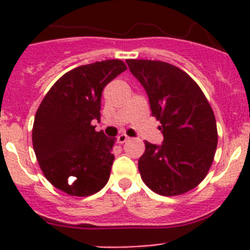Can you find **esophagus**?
I'll return each mask as SVG.
<instances>
[{
    "mask_svg": "<svg viewBox=\"0 0 250 250\" xmlns=\"http://www.w3.org/2000/svg\"><path fill=\"white\" fill-rule=\"evenodd\" d=\"M116 140H118L119 144H124V143H126V141L129 140V136H127L126 134H120V135L118 136V139H116Z\"/></svg>",
    "mask_w": 250,
    "mask_h": 250,
    "instance_id": "esophagus-1",
    "label": "esophagus"
}]
</instances>
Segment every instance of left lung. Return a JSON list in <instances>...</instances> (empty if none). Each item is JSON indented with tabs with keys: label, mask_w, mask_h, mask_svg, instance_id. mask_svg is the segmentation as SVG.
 I'll return each instance as SVG.
<instances>
[{
	"label": "left lung",
	"mask_w": 250,
	"mask_h": 250,
	"mask_svg": "<svg viewBox=\"0 0 250 250\" xmlns=\"http://www.w3.org/2000/svg\"><path fill=\"white\" fill-rule=\"evenodd\" d=\"M160 121L163 144L145 141L139 159L143 182L160 195H180L199 185L213 163L218 144L216 121L198 83L174 65L126 60Z\"/></svg>",
	"instance_id": "left-lung-1"
}]
</instances>
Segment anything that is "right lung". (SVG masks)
Returning a JSON list of instances; mask_svg holds the SVG:
<instances>
[{
	"mask_svg": "<svg viewBox=\"0 0 250 250\" xmlns=\"http://www.w3.org/2000/svg\"><path fill=\"white\" fill-rule=\"evenodd\" d=\"M125 70L120 60L79 66L60 77L37 109V161L48 182L68 195H91L109 180L116 139L95 131L91 123L100 120L104 87Z\"/></svg>",
	"mask_w": 250,
	"mask_h": 250,
	"instance_id": "add662e5",
	"label": "right lung"
}]
</instances>
